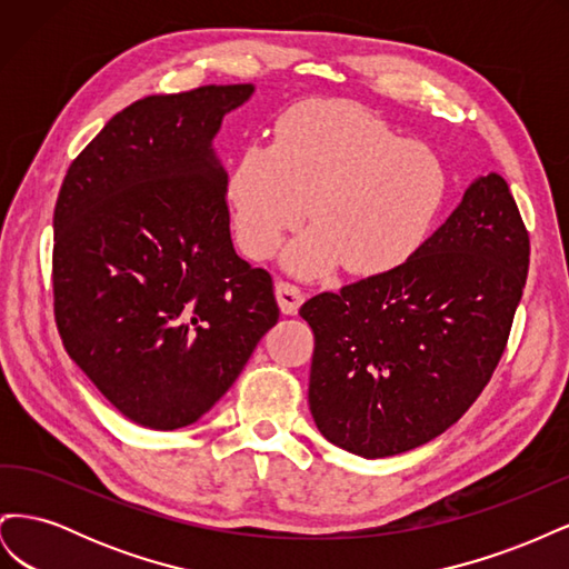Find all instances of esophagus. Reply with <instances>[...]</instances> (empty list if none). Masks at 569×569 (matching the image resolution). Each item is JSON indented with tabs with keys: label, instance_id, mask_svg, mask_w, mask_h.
<instances>
[{
	"label": "esophagus",
	"instance_id": "esophagus-1",
	"mask_svg": "<svg viewBox=\"0 0 569 569\" xmlns=\"http://www.w3.org/2000/svg\"><path fill=\"white\" fill-rule=\"evenodd\" d=\"M274 297H278V303H280V311L284 316H297V311L303 303V291L295 284L289 282H278L274 284Z\"/></svg>",
	"mask_w": 569,
	"mask_h": 569
}]
</instances>
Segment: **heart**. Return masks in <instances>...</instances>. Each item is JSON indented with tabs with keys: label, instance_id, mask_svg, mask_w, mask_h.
Returning <instances> with one entry per match:
<instances>
[{
	"label": "heart",
	"instance_id": "heart-1",
	"mask_svg": "<svg viewBox=\"0 0 569 569\" xmlns=\"http://www.w3.org/2000/svg\"><path fill=\"white\" fill-rule=\"evenodd\" d=\"M451 178L439 153L403 140L382 118L349 101H303L289 109L274 142H251L228 173V206L239 249L270 258L287 232L284 268L322 278L347 266L377 278L403 268L435 234Z\"/></svg>",
	"mask_w": 569,
	"mask_h": 569
}]
</instances>
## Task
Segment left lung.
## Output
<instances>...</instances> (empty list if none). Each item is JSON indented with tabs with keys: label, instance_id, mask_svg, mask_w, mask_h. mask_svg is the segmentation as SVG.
Here are the masks:
<instances>
[{
	"label": "left lung",
	"instance_id": "8db88e82",
	"mask_svg": "<svg viewBox=\"0 0 569 569\" xmlns=\"http://www.w3.org/2000/svg\"><path fill=\"white\" fill-rule=\"evenodd\" d=\"M529 268L508 182H470L403 268L301 306L316 337L308 406L320 435L363 458L432 441L462 418L506 351Z\"/></svg>",
	"mask_w": 569,
	"mask_h": 569
}]
</instances>
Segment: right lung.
<instances>
[{
  "mask_svg": "<svg viewBox=\"0 0 569 569\" xmlns=\"http://www.w3.org/2000/svg\"><path fill=\"white\" fill-rule=\"evenodd\" d=\"M256 88L203 84L116 113L68 168L54 209V316L63 347L137 425L209 412L280 308L239 258L213 149Z\"/></svg>",
  "mask_w": 569,
  "mask_h": 569,
  "instance_id": "right-lung-1",
  "label": "right lung"
}]
</instances>
